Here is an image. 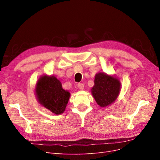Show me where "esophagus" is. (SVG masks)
Listing matches in <instances>:
<instances>
[{
  "instance_id": "1",
  "label": "esophagus",
  "mask_w": 160,
  "mask_h": 160,
  "mask_svg": "<svg viewBox=\"0 0 160 160\" xmlns=\"http://www.w3.org/2000/svg\"><path fill=\"white\" fill-rule=\"evenodd\" d=\"M77 87H78V88H79V89H83V88H84V85H83V83H79L77 84Z\"/></svg>"
}]
</instances>
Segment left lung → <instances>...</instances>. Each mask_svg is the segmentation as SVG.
Here are the masks:
<instances>
[{
  "label": "left lung",
  "instance_id": "8db88e82",
  "mask_svg": "<svg viewBox=\"0 0 160 160\" xmlns=\"http://www.w3.org/2000/svg\"><path fill=\"white\" fill-rule=\"evenodd\" d=\"M95 85L91 89L92 95L101 107H106L117 99L120 91V82L113 77L103 72L95 75Z\"/></svg>",
  "mask_w": 160,
  "mask_h": 160
}]
</instances>
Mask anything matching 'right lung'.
Masks as SVG:
<instances>
[{"label":"right lung","instance_id":"right-lung-1","mask_svg":"<svg viewBox=\"0 0 160 160\" xmlns=\"http://www.w3.org/2000/svg\"><path fill=\"white\" fill-rule=\"evenodd\" d=\"M36 95L39 103L55 114L59 115L65 109L70 93L62 88L56 77L42 76L38 81Z\"/></svg>","mask_w":160,"mask_h":160}]
</instances>
